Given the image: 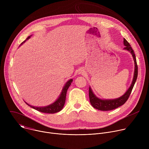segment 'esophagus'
<instances>
[{
    "label": "esophagus",
    "mask_w": 149,
    "mask_h": 149,
    "mask_svg": "<svg viewBox=\"0 0 149 149\" xmlns=\"http://www.w3.org/2000/svg\"><path fill=\"white\" fill-rule=\"evenodd\" d=\"M84 73V71L82 70H80L79 71V74H82Z\"/></svg>",
    "instance_id": "1"
}]
</instances>
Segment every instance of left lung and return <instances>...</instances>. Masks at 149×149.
Listing matches in <instances>:
<instances>
[{
	"label": "left lung",
	"mask_w": 149,
	"mask_h": 149,
	"mask_svg": "<svg viewBox=\"0 0 149 149\" xmlns=\"http://www.w3.org/2000/svg\"><path fill=\"white\" fill-rule=\"evenodd\" d=\"M124 45L125 46L124 48V49H126L130 52L133 55V57L134 58V65H135V69H134V77L132 81V83L131 84V86L126 91V93L121 97L114 99V100H101L98 98H97L92 91L90 87H89V97H90V101L91 104L92 105L93 107L95 108V109L101 110V111H109L112 110L114 109H116L121 105H123L128 100L129 97H130L131 93L132 91V90L133 88V87L134 86V84L136 81L137 75H138V67L136 61V58L134 52V51L133 50L132 48L131 47V45L129 43L127 40L124 38Z\"/></svg>",
	"instance_id": "1"
}]
</instances>
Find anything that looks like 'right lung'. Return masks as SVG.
<instances>
[{
  "mask_svg": "<svg viewBox=\"0 0 149 149\" xmlns=\"http://www.w3.org/2000/svg\"><path fill=\"white\" fill-rule=\"evenodd\" d=\"M29 38H30V36H28L26 39H29ZM25 41H24L22 43H21L20 45H22L24 42H25ZM72 82V79H71L65 84V86L63 87L62 91L61 92V94L60 96L59 97V98L57 99V100L56 101H55L53 104H52L46 106V107H33V106H32V105L28 104L26 102H25V103H26L27 105L30 106V107H31L33 109L38 110L42 113L53 114V113L59 112V111H61L62 109V108L63 107V105H64V104H65L67 91L69 87L70 86V85L71 84Z\"/></svg>",
  "mask_w": 149,
  "mask_h": 149,
  "instance_id": "add662e5",
  "label": "right lung"
}]
</instances>
